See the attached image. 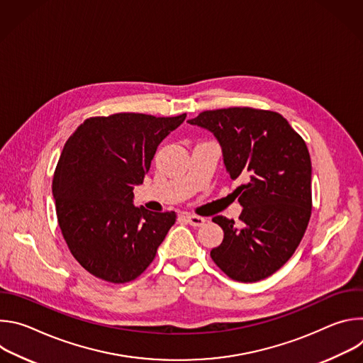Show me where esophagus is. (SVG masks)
Masks as SVG:
<instances>
[{
  "label": "esophagus",
  "instance_id": "34e87169",
  "mask_svg": "<svg viewBox=\"0 0 363 363\" xmlns=\"http://www.w3.org/2000/svg\"><path fill=\"white\" fill-rule=\"evenodd\" d=\"M186 223L192 227H202L205 224V218L203 217H198V216H186Z\"/></svg>",
  "mask_w": 363,
  "mask_h": 363
}]
</instances>
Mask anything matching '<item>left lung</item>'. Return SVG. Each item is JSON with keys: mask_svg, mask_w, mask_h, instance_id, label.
Wrapping results in <instances>:
<instances>
[{"mask_svg": "<svg viewBox=\"0 0 363 363\" xmlns=\"http://www.w3.org/2000/svg\"><path fill=\"white\" fill-rule=\"evenodd\" d=\"M188 122L214 133L228 177L244 181L234 191L240 225L213 218L224 240L211 258L235 281L272 276L298 247L312 214V162L303 138L280 113L252 108L205 111Z\"/></svg>", "mask_w": 363, "mask_h": 363, "instance_id": "1", "label": "left lung"}]
</instances>
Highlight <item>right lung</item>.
<instances>
[{"label": "right lung", "mask_w": 363, "mask_h": 363, "mask_svg": "<svg viewBox=\"0 0 363 363\" xmlns=\"http://www.w3.org/2000/svg\"><path fill=\"white\" fill-rule=\"evenodd\" d=\"M186 113H115L86 119L67 139L53 178L57 221L79 264L97 279L128 283L153 262L177 214L133 205L158 145Z\"/></svg>", "instance_id": "obj_1"}]
</instances>
